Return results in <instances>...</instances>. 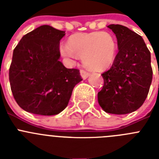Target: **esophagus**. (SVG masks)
I'll use <instances>...</instances> for the list:
<instances>
[{"instance_id": "esophagus-1", "label": "esophagus", "mask_w": 159, "mask_h": 159, "mask_svg": "<svg viewBox=\"0 0 159 159\" xmlns=\"http://www.w3.org/2000/svg\"><path fill=\"white\" fill-rule=\"evenodd\" d=\"M80 75H81V77H82L84 80H85V79H87L88 77V75H89V73H88L87 71H85V70L82 69V70H80Z\"/></svg>"}]
</instances>
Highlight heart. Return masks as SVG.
I'll return each mask as SVG.
<instances>
[{"instance_id":"heart-1","label":"heart","mask_w":159,"mask_h":159,"mask_svg":"<svg viewBox=\"0 0 159 159\" xmlns=\"http://www.w3.org/2000/svg\"><path fill=\"white\" fill-rule=\"evenodd\" d=\"M60 51L67 58L83 59L84 65L92 71H102L115 62L118 44L116 38L108 32L78 33L71 36L67 45L61 47Z\"/></svg>"}]
</instances>
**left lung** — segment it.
Wrapping results in <instances>:
<instances>
[{"label":"left lung","instance_id":"obj_1","mask_svg":"<svg viewBox=\"0 0 159 159\" xmlns=\"http://www.w3.org/2000/svg\"><path fill=\"white\" fill-rule=\"evenodd\" d=\"M107 28L116 34L119 52L111 67L102 74L103 87L98 102L107 113L135 111L148 95L153 71L151 52L141 36L120 25Z\"/></svg>","mask_w":159,"mask_h":159}]
</instances>
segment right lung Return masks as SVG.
Masks as SVG:
<instances>
[{
  "label": "right lung",
  "mask_w": 159,
  "mask_h": 159,
  "mask_svg": "<svg viewBox=\"0 0 159 159\" xmlns=\"http://www.w3.org/2000/svg\"><path fill=\"white\" fill-rule=\"evenodd\" d=\"M65 32L42 25L22 37L13 50L9 82L14 99L25 111L54 116L68 104L80 71L60 62V40Z\"/></svg>",
  "instance_id": "add662e5"
}]
</instances>
